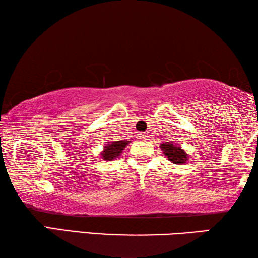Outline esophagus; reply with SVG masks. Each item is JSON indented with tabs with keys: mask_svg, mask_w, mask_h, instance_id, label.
Segmentation results:
<instances>
[{
	"mask_svg": "<svg viewBox=\"0 0 258 258\" xmlns=\"http://www.w3.org/2000/svg\"><path fill=\"white\" fill-rule=\"evenodd\" d=\"M148 137H149V135H148V133H146V132L140 133V138H141L142 140H147V139H148Z\"/></svg>",
	"mask_w": 258,
	"mask_h": 258,
	"instance_id": "esophagus-1",
	"label": "esophagus"
}]
</instances>
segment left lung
Returning a JSON list of instances; mask_svg holds the SVG:
<instances>
[{
	"mask_svg": "<svg viewBox=\"0 0 258 258\" xmlns=\"http://www.w3.org/2000/svg\"><path fill=\"white\" fill-rule=\"evenodd\" d=\"M160 148L171 163L183 165L187 161V154L180 146L174 145L173 142H164L160 145Z\"/></svg>",
	"mask_w": 258,
	"mask_h": 258,
	"instance_id": "8db88e82",
	"label": "left lung"
}]
</instances>
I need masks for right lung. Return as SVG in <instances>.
I'll return each mask as SVG.
<instances>
[{
	"instance_id": "obj_1",
	"label": "right lung",
	"mask_w": 258,
	"mask_h": 258,
	"mask_svg": "<svg viewBox=\"0 0 258 258\" xmlns=\"http://www.w3.org/2000/svg\"><path fill=\"white\" fill-rule=\"evenodd\" d=\"M130 141H126V140H120V141H111L108 143V146L104 147L103 151L101 152V157L104 160H112L115 159L116 157H118L121 151L124 150V148L127 146Z\"/></svg>"
}]
</instances>
